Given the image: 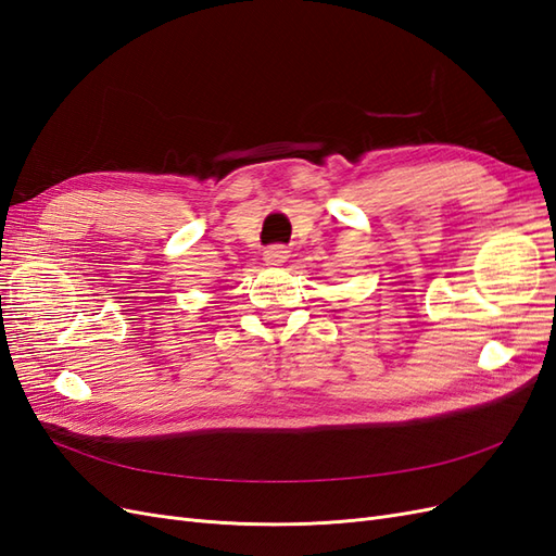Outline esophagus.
Wrapping results in <instances>:
<instances>
[{
    "label": "esophagus",
    "mask_w": 556,
    "mask_h": 556,
    "mask_svg": "<svg viewBox=\"0 0 556 556\" xmlns=\"http://www.w3.org/2000/svg\"><path fill=\"white\" fill-rule=\"evenodd\" d=\"M288 257H290V250L285 245H271V248H266V252H264V262L268 266H280V264L288 262Z\"/></svg>",
    "instance_id": "esophagus-1"
}]
</instances>
